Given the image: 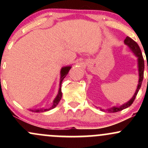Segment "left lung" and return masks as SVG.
<instances>
[{
	"label": "left lung",
	"instance_id": "left-lung-1",
	"mask_svg": "<svg viewBox=\"0 0 148 148\" xmlns=\"http://www.w3.org/2000/svg\"><path fill=\"white\" fill-rule=\"evenodd\" d=\"M125 44L128 46L130 47L131 50L133 51V53L138 57V71H139V80H138V87H137L136 91L135 94L133 96V97L128 102L125 103V104L122 105L120 107H113V108H110L108 110V111L111 112V113H115V112H118L122 111V110L125 109V108H127V107L130 106L132 104V103L134 102V99H135L136 97L137 94H138V92L139 89L140 88L141 86L143 79V75H144V67H145V64H144V59L143 57L141 50H140V47L138 45V44L136 43L134 40H132V38H130V37H127L126 39L125 40ZM147 69H148V64H147ZM101 111H103L102 109H101Z\"/></svg>",
	"mask_w": 148,
	"mask_h": 148
}]
</instances>
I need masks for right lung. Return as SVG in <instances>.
Instances as JSON below:
<instances>
[{
  "label": "right lung",
  "instance_id": "1",
  "mask_svg": "<svg viewBox=\"0 0 148 148\" xmlns=\"http://www.w3.org/2000/svg\"><path fill=\"white\" fill-rule=\"evenodd\" d=\"M71 69V67L70 66H69V67H62V69H61V72H60V74H61V76H60V88H59V91H58V95L56 97V99H54L53 101V106L51 107V108H48V109H43V108H41V109H36V110H30L31 111H34V112H44V111H49V110L52 109V108H55L56 106H57L58 103H59V101H60L61 98H62V92H61V84H62V81H63V79L65 78V76L67 75V74H68L69 69Z\"/></svg>",
  "mask_w": 148,
  "mask_h": 148
}]
</instances>
